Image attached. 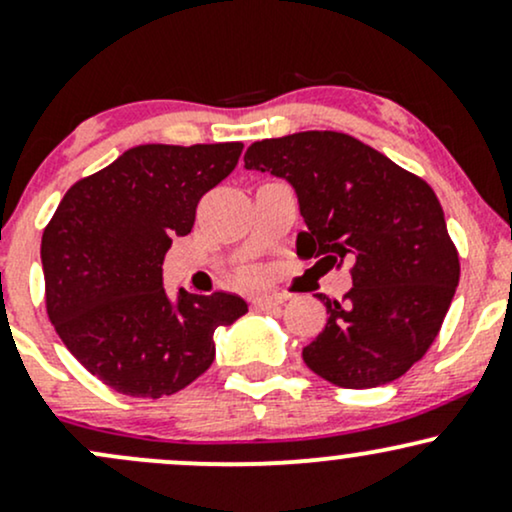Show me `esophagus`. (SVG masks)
Wrapping results in <instances>:
<instances>
[{"instance_id": "obj_1", "label": "esophagus", "mask_w": 512, "mask_h": 512, "mask_svg": "<svg viewBox=\"0 0 512 512\" xmlns=\"http://www.w3.org/2000/svg\"><path fill=\"white\" fill-rule=\"evenodd\" d=\"M281 303H284V296H279V293H260V296L252 298V305L257 310H272Z\"/></svg>"}]
</instances>
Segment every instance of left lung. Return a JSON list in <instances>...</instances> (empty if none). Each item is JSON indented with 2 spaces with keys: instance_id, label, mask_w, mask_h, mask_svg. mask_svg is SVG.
Returning a JSON list of instances; mask_svg holds the SVG:
<instances>
[{
  "instance_id": "1",
  "label": "left lung",
  "mask_w": 512,
  "mask_h": 512,
  "mask_svg": "<svg viewBox=\"0 0 512 512\" xmlns=\"http://www.w3.org/2000/svg\"><path fill=\"white\" fill-rule=\"evenodd\" d=\"M245 168L296 190L308 226L298 233V257L330 267L354 260V286L342 303L317 296L327 325L303 349L305 366L349 390L407 373L438 337L460 281V257L431 185L327 129L255 142Z\"/></svg>"
}]
</instances>
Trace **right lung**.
<instances>
[{"label":"right lung","instance_id":"right-lung-1","mask_svg":"<svg viewBox=\"0 0 512 512\" xmlns=\"http://www.w3.org/2000/svg\"><path fill=\"white\" fill-rule=\"evenodd\" d=\"M243 144H142L74 182L43 231L45 308L88 373L158 399L214 363L216 327L248 303L233 293L163 289V257L195 226L197 204L236 168Z\"/></svg>","mask_w":512,"mask_h":512}]
</instances>
